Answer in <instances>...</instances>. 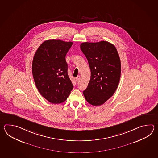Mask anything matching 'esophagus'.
<instances>
[{
	"label": "esophagus",
	"instance_id": "1",
	"mask_svg": "<svg viewBox=\"0 0 158 158\" xmlns=\"http://www.w3.org/2000/svg\"><path fill=\"white\" fill-rule=\"evenodd\" d=\"M75 78H76V81L78 82V81L80 80V76H78L76 77Z\"/></svg>",
	"mask_w": 158,
	"mask_h": 158
}]
</instances>
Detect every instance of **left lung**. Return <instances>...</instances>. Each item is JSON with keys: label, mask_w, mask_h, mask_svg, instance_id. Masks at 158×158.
I'll return each mask as SVG.
<instances>
[{"label": "left lung", "mask_w": 158, "mask_h": 158, "mask_svg": "<svg viewBox=\"0 0 158 158\" xmlns=\"http://www.w3.org/2000/svg\"><path fill=\"white\" fill-rule=\"evenodd\" d=\"M81 50L87 58L91 77L83 92L89 103L98 106L104 103L114 95L121 76V62L114 44L102 40L84 42Z\"/></svg>", "instance_id": "obj_1"}]
</instances>
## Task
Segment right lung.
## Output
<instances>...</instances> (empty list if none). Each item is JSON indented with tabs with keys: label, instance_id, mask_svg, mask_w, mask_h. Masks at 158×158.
I'll return each instance as SVG.
<instances>
[{
	"label": "right lung",
	"instance_id": "obj_1",
	"mask_svg": "<svg viewBox=\"0 0 158 158\" xmlns=\"http://www.w3.org/2000/svg\"><path fill=\"white\" fill-rule=\"evenodd\" d=\"M72 44L59 40H46L34 56L32 73L34 82L40 95L51 103L64 102L73 88L65 60Z\"/></svg>",
	"mask_w": 158,
	"mask_h": 158
}]
</instances>
